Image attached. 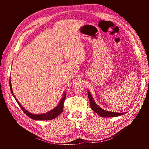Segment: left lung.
<instances>
[{
	"instance_id": "1",
	"label": "left lung",
	"mask_w": 149,
	"mask_h": 149,
	"mask_svg": "<svg viewBox=\"0 0 149 149\" xmlns=\"http://www.w3.org/2000/svg\"><path fill=\"white\" fill-rule=\"evenodd\" d=\"M88 99H89L90 102V106L91 108L95 112H96L98 115H99L101 117H114V116H118L124 115L127 112L125 113H115V112H111V111H108L104 110L97 105V104L93 100V98L92 97V95L90 93V91L88 90Z\"/></svg>"
}]
</instances>
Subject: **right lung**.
I'll list each match as a JSON object with an SVG mask.
<instances>
[{
  "label": "right lung",
  "mask_w": 149,
  "mask_h": 149,
  "mask_svg": "<svg viewBox=\"0 0 149 149\" xmlns=\"http://www.w3.org/2000/svg\"><path fill=\"white\" fill-rule=\"evenodd\" d=\"M9 86H10V90H11V94L13 95V96L14 97L15 99L17 101V103L18 104V105L20 106L21 107V109L22 111L26 113V115H27L28 116L30 117L31 118H32L34 120H52L56 118V117H58L60 114H61L63 111V104H64V101L66 98V91H65L63 93V97L61 98V99L60 100L59 102L58 103V105H57L53 109L45 113H42V114H33L31 113L30 112L28 111L27 110H26L24 107L22 106L20 103L18 102V100L17 99V98L15 97V95L13 94V90H12V86H11V79H9Z\"/></svg>",
  "instance_id": "add662e5"
}]
</instances>
